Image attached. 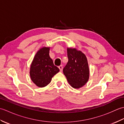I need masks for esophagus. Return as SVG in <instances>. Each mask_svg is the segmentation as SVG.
Returning a JSON list of instances; mask_svg holds the SVG:
<instances>
[{"label": "esophagus", "mask_w": 124, "mask_h": 124, "mask_svg": "<svg viewBox=\"0 0 124 124\" xmlns=\"http://www.w3.org/2000/svg\"><path fill=\"white\" fill-rule=\"evenodd\" d=\"M59 68L60 69V71H62V70H63V66H62V65H60V66L59 67Z\"/></svg>", "instance_id": "obj_1"}]
</instances>
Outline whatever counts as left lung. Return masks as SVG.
Here are the masks:
<instances>
[{
	"label": "left lung",
	"mask_w": 124,
	"mask_h": 124,
	"mask_svg": "<svg viewBox=\"0 0 124 124\" xmlns=\"http://www.w3.org/2000/svg\"><path fill=\"white\" fill-rule=\"evenodd\" d=\"M67 55L68 62L63 70L64 75L73 88L82 87L87 83L89 77L86 55L75 48H67Z\"/></svg>",
	"instance_id": "left-lung-1"
}]
</instances>
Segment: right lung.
Segmentation results:
<instances>
[{"mask_svg":"<svg viewBox=\"0 0 124 124\" xmlns=\"http://www.w3.org/2000/svg\"><path fill=\"white\" fill-rule=\"evenodd\" d=\"M49 47L39 49L34 56L30 68L31 80L39 87H44L51 83L53 76L60 69L55 66L49 56Z\"/></svg>","mask_w":124,"mask_h":124,"instance_id":"obj_1","label":"right lung"}]
</instances>
